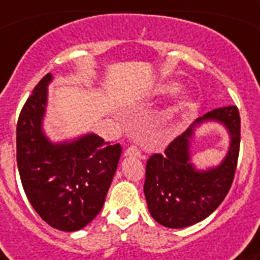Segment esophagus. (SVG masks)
<instances>
[{"label":"esophagus","mask_w":260,"mask_h":260,"mask_svg":"<svg viewBox=\"0 0 260 260\" xmlns=\"http://www.w3.org/2000/svg\"><path fill=\"white\" fill-rule=\"evenodd\" d=\"M125 156H134V157H142L141 150L137 146H130L125 151Z\"/></svg>","instance_id":"esophagus-1"}]
</instances>
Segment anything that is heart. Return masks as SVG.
I'll use <instances>...</instances> for the list:
<instances>
[{"instance_id": "obj_1", "label": "heart", "mask_w": 260, "mask_h": 260, "mask_svg": "<svg viewBox=\"0 0 260 260\" xmlns=\"http://www.w3.org/2000/svg\"><path fill=\"white\" fill-rule=\"evenodd\" d=\"M178 89V84L173 82H164L156 88L157 95H172ZM197 108L195 99L190 95H182L177 99V102L172 105V108L168 110L162 117V128H164L165 135H171L176 132L183 117L194 112Z\"/></svg>"}]
</instances>
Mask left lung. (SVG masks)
I'll use <instances>...</instances> for the list:
<instances>
[{
	"label": "left lung",
	"instance_id": "8db88e82",
	"mask_svg": "<svg viewBox=\"0 0 260 260\" xmlns=\"http://www.w3.org/2000/svg\"><path fill=\"white\" fill-rule=\"evenodd\" d=\"M215 120L229 130L231 143L217 167L199 171L189 160L194 127ZM240 112L236 105L213 109L177 137L164 155L155 153L146 165L144 195L151 216L167 228H186L211 215L228 194L237 168L241 141Z\"/></svg>",
	"mask_w": 260,
	"mask_h": 260
}]
</instances>
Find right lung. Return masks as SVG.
Masks as SVG:
<instances>
[{"label": "right lung", "instance_id": "add662e5", "mask_svg": "<svg viewBox=\"0 0 260 260\" xmlns=\"http://www.w3.org/2000/svg\"><path fill=\"white\" fill-rule=\"evenodd\" d=\"M47 74L34 88L17 125V162L29 203L52 228L75 232L102 211L122 148L96 134L53 143L43 130Z\"/></svg>", "mask_w": 260, "mask_h": 260}]
</instances>
